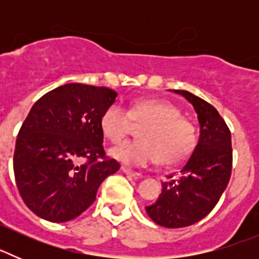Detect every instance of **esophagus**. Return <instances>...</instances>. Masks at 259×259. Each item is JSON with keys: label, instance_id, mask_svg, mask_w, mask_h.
Returning a JSON list of instances; mask_svg holds the SVG:
<instances>
[{"label": "esophagus", "instance_id": "obj_1", "mask_svg": "<svg viewBox=\"0 0 259 259\" xmlns=\"http://www.w3.org/2000/svg\"><path fill=\"white\" fill-rule=\"evenodd\" d=\"M122 171L125 174V175L128 176V178H131V179L137 180V179H141V178H143V175H141V174L134 172V171H131V170H128V168H125V167H122Z\"/></svg>", "mask_w": 259, "mask_h": 259}]
</instances>
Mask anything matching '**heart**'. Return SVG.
Wrapping results in <instances>:
<instances>
[{"label":"heart","instance_id":"b5f03b06","mask_svg":"<svg viewBox=\"0 0 259 259\" xmlns=\"http://www.w3.org/2000/svg\"><path fill=\"white\" fill-rule=\"evenodd\" d=\"M140 128V140L124 143L110 150V157L124 166L144 167L155 158L161 164L183 161L196 141L194 127L172 104L159 100H140L125 111L120 105H110L100 119V128L107 140L120 143L132 130Z\"/></svg>","mask_w":259,"mask_h":259}]
</instances>
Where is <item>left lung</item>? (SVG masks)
I'll return each mask as SVG.
<instances>
[{
	"instance_id": "left-lung-1",
	"label": "left lung",
	"mask_w": 259,
	"mask_h": 259,
	"mask_svg": "<svg viewBox=\"0 0 259 259\" xmlns=\"http://www.w3.org/2000/svg\"><path fill=\"white\" fill-rule=\"evenodd\" d=\"M172 92L197 113L200 137L178 179L163 183L158 200L145 210L159 226L182 228L200 222L218 203L231 178L232 146L230 130L214 106L188 91Z\"/></svg>"
}]
</instances>
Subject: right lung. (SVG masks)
<instances>
[{"instance_id":"obj_1","label":"right lung","mask_w":259,"mask_h":259,"mask_svg":"<svg viewBox=\"0 0 259 259\" xmlns=\"http://www.w3.org/2000/svg\"><path fill=\"white\" fill-rule=\"evenodd\" d=\"M116 96L106 87L70 83L32 106L17 137L14 175L23 201L37 217L53 223L75 219L119 170L118 162L105 155L100 128Z\"/></svg>"}]
</instances>
